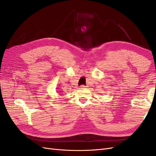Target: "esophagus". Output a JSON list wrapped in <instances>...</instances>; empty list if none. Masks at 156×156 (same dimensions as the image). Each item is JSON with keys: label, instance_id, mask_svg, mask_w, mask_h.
Listing matches in <instances>:
<instances>
[{"label": "esophagus", "instance_id": "obj_1", "mask_svg": "<svg viewBox=\"0 0 156 156\" xmlns=\"http://www.w3.org/2000/svg\"><path fill=\"white\" fill-rule=\"evenodd\" d=\"M80 88H87V86H85V85H81V86H80Z\"/></svg>", "mask_w": 156, "mask_h": 156}]
</instances>
